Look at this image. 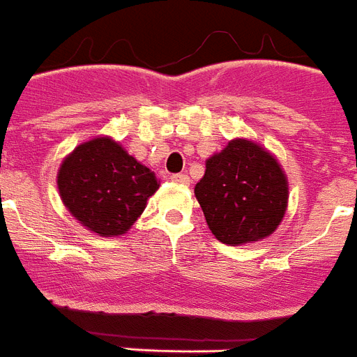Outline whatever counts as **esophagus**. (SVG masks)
Listing matches in <instances>:
<instances>
[{
    "mask_svg": "<svg viewBox=\"0 0 357 357\" xmlns=\"http://www.w3.org/2000/svg\"><path fill=\"white\" fill-rule=\"evenodd\" d=\"M172 181L176 182V184H190V176L185 175V173H175L172 175Z\"/></svg>",
    "mask_w": 357,
    "mask_h": 357,
    "instance_id": "obj_1",
    "label": "esophagus"
}]
</instances>
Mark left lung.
Here are the masks:
<instances>
[{
  "label": "left lung",
  "instance_id": "obj_1",
  "mask_svg": "<svg viewBox=\"0 0 357 357\" xmlns=\"http://www.w3.org/2000/svg\"><path fill=\"white\" fill-rule=\"evenodd\" d=\"M195 197L216 240L243 245L276 231L287 211L289 182L267 149L248 139H233L206 160Z\"/></svg>",
  "mask_w": 357,
  "mask_h": 357
}]
</instances>
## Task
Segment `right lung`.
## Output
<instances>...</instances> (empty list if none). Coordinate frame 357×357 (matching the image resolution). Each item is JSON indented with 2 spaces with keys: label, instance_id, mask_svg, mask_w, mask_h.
<instances>
[{
  "label": "right lung",
  "instance_id": "1",
  "mask_svg": "<svg viewBox=\"0 0 357 357\" xmlns=\"http://www.w3.org/2000/svg\"><path fill=\"white\" fill-rule=\"evenodd\" d=\"M57 188L79 224L99 236H121L142 215L158 181L114 139L96 137L63 160Z\"/></svg>",
  "mask_w": 357,
  "mask_h": 357
}]
</instances>
